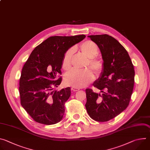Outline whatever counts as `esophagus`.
<instances>
[{
  "label": "esophagus",
  "mask_w": 150,
  "mask_h": 150,
  "mask_svg": "<svg viewBox=\"0 0 150 150\" xmlns=\"http://www.w3.org/2000/svg\"><path fill=\"white\" fill-rule=\"evenodd\" d=\"M71 89H72V90L74 91H78V90H80L79 88H77V87H72L71 88Z\"/></svg>",
  "instance_id": "obj_1"
}]
</instances>
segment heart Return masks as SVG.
Returning a JSON list of instances; mask_svg holds the SVG:
<instances>
[{"label":"heart","instance_id":"obj_1","mask_svg":"<svg viewBox=\"0 0 150 150\" xmlns=\"http://www.w3.org/2000/svg\"><path fill=\"white\" fill-rule=\"evenodd\" d=\"M81 49L83 54L90 59L87 66H90L96 73H99L103 68L102 63L99 60L94 58L98 52L97 45L94 42L88 40L83 42L81 45ZM74 51V48H71L64 54L62 60V67L64 69L68 70L71 68ZM94 79V75L90 69L83 71L72 69L65 75L64 81L67 85L77 88H81L87 86Z\"/></svg>","mask_w":150,"mask_h":150}]
</instances>
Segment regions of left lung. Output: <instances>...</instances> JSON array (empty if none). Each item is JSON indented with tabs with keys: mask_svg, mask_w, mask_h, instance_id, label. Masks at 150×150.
I'll return each instance as SVG.
<instances>
[{
	"mask_svg": "<svg viewBox=\"0 0 150 150\" xmlns=\"http://www.w3.org/2000/svg\"><path fill=\"white\" fill-rule=\"evenodd\" d=\"M88 37L100 49L103 63L99 78L93 83L102 94L85 90V108L94 120L107 122L129 105L134 85V68L126 50L113 37L103 34Z\"/></svg>",
	"mask_w": 150,
	"mask_h": 150,
	"instance_id": "8db88e82",
	"label": "left lung"
}]
</instances>
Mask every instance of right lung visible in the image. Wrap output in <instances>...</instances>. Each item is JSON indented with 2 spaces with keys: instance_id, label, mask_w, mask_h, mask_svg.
<instances>
[{
  "instance_id": "right-lung-1",
  "label": "right lung",
  "mask_w": 150,
  "mask_h": 150,
  "mask_svg": "<svg viewBox=\"0 0 150 150\" xmlns=\"http://www.w3.org/2000/svg\"><path fill=\"white\" fill-rule=\"evenodd\" d=\"M85 37H50L33 50L24 64L19 79L21 103L35 122L50 125L62 119L71 92L70 87L54 90L62 82L57 76L66 52Z\"/></svg>"
}]
</instances>
